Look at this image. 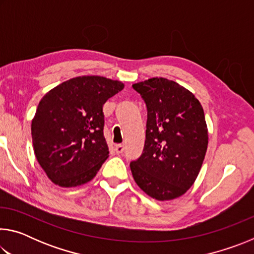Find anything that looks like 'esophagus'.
<instances>
[{
  "mask_svg": "<svg viewBox=\"0 0 254 254\" xmlns=\"http://www.w3.org/2000/svg\"><path fill=\"white\" fill-rule=\"evenodd\" d=\"M114 150H115V152H117L118 154H121L124 151V145L123 144H115L114 145Z\"/></svg>",
  "mask_w": 254,
  "mask_h": 254,
  "instance_id": "esophagus-1",
  "label": "esophagus"
}]
</instances>
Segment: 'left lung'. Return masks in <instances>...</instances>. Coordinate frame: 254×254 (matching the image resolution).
<instances>
[{
  "mask_svg": "<svg viewBox=\"0 0 254 254\" xmlns=\"http://www.w3.org/2000/svg\"><path fill=\"white\" fill-rule=\"evenodd\" d=\"M132 87L148 112L142 154L130 163L133 178L152 198H177L194 184L207 150L203 107L186 88L162 77Z\"/></svg>",
  "mask_w": 254,
  "mask_h": 254,
  "instance_id": "8db88e82",
  "label": "left lung"
}]
</instances>
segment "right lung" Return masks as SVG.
Segmentation results:
<instances>
[{
  "mask_svg": "<svg viewBox=\"0 0 254 254\" xmlns=\"http://www.w3.org/2000/svg\"><path fill=\"white\" fill-rule=\"evenodd\" d=\"M123 87L105 77L81 76L42 97L31 134L37 160L51 182L75 187L95 177L109 157L103 105Z\"/></svg>",
  "mask_w": 254,
  "mask_h": 254,
  "instance_id": "obj_1",
  "label": "right lung"
}]
</instances>
